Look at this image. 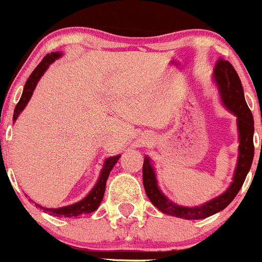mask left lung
Listing matches in <instances>:
<instances>
[{
    "label": "left lung",
    "instance_id": "1",
    "mask_svg": "<svg viewBox=\"0 0 262 262\" xmlns=\"http://www.w3.org/2000/svg\"><path fill=\"white\" fill-rule=\"evenodd\" d=\"M213 81L218 87L223 106L236 117L239 148H237V160L233 180L229 187L223 193L212 198L208 202L194 207L180 206L162 193L159 187L151 159L145 155L143 164V183L146 196L156 208L172 217L193 221V219H204L221 212L235 198L245 181L246 175L250 171L252 159H254V118L251 111L246 104L242 81L230 62L222 58L218 59L214 66Z\"/></svg>",
    "mask_w": 262,
    "mask_h": 262
}]
</instances>
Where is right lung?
Wrapping results in <instances>:
<instances>
[{
    "label": "right lung",
    "instance_id": "right-lung-1",
    "mask_svg": "<svg viewBox=\"0 0 262 262\" xmlns=\"http://www.w3.org/2000/svg\"><path fill=\"white\" fill-rule=\"evenodd\" d=\"M62 55H64V53H61V52H55V53L48 54V55H45L44 59L41 60L40 64H39L37 68L34 69V71L31 74L29 79L27 80L25 87H23V92H22V96H20L19 102H18L16 108H14V113H13V121L14 122L17 121L18 116L22 113V111L25 110L27 104H28V102H29V100H31L33 92H34L35 87H37V83L39 82V80L41 79V76H43L45 71L49 69L50 64H53L55 60L61 58ZM119 158H121V155H116V156H111V158H107L106 160H104L103 167H102V170L100 172V177L97 179L96 185L93 186L91 191L89 192V194H87L86 197H83L81 201H79V202H76L74 204H69V206H65V207H59V208H47V207L40 206V204H38L35 202H34V204L37 207H39L40 209H43L44 212L54 215V217H66V218L80 217V215H82V214H89V213L95 212V210L98 208V206L101 204L102 200H103L104 191H106L107 179H108V176H110V172L112 171L114 165L118 162Z\"/></svg>",
    "mask_w": 262,
    "mask_h": 262
}]
</instances>
